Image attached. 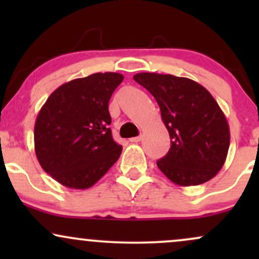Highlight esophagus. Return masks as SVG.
<instances>
[{
	"mask_svg": "<svg viewBox=\"0 0 259 259\" xmlns=\"http://www.w3.org/2000/svg\"><path fill=\"white\" fill-rule=\"evenodd\" d=\"M141 139H142V136H136V138L130 139V141H132V142H140V141H141Z\"/></svg>",
	"mask_w": 259,
	"mask_h": 259,
	"instance_id": "34e87169",
	"label": "esophagus"
}]
</instances>
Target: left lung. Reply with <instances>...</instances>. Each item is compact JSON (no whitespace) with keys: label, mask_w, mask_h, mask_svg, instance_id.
Returning a JSON list of instances; mask_svg holds the SVG:
<instances>
[{"label":"left lung","mask_w":259,"mask_h":259,"mask_svg":"<svg viewBox=\"0 0 259 259\" xmlns=\"http://www.w3.org/2000/svg\"><path fill=\"white\" fill-rule=\"evenodd\" d=\"M134 80L152 94L170 136V150L157 162L169 180L195 186L224 165L230 130L224 113L206 88L170 74L139 73Z\"/></svg>","instance_id":"8db88e82"}]
</instances>
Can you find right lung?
Returning <instances> with one entry per match:
<instances>
[{
    "label": "right lung",
    "mask_w": 259,
    "mask_h": 259,
    "mask_svg": "<svg viewBox=\"0 0 259 259\" xmlns=\"http://www.w3.org/2000/svg\"><path fill=\"white\" fill-rule=\"evenodd\" d=\"M124 76L95 73L61 85L38 112L35 153L41 168L63 186L91 187L120 157L112 138L108 102Z\"/></svg>",
    "instance_id": "obj_1"
}]
</instances>
